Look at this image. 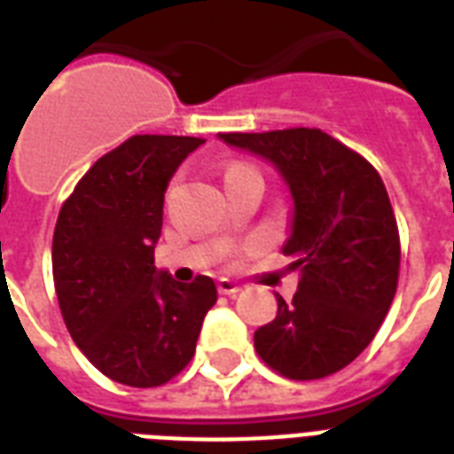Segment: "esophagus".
I'll return each instance as SVG.
<instances>
[{"mask_svg":"<svg viewBox=\"0 0 454 454\" xmlns=\"http://www.w3.org/2000/svg\"><path fill=\"white\" fill-rule=\"evenodd\" d=\"M216 287H219L221 294H228V297L240 292V285L235 283V280H231V278H219V280H216Z\"/></svg>","mask_w":454,"mask_h":454,"instance_id":"1","label":"esophagus"}]
</instances>
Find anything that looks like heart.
Listing matches in <instances>:
<instances>
[{
    "mask_svg": "<svg viewBox=\"0 0 454 454\" xmlns=\"http://www.w3.org/2000/svg\"><path fill=\"white\" fill-rule=\"evenodd\" d=\"M242 167H245V164H233L231 169H242ZM231 169H228V171H231Z\"/></svg>",
    "mask_w": 454,
    "mask_h": 454,
    "instance_id": "obj_1",
    "label": "heart"
}]
</instances>
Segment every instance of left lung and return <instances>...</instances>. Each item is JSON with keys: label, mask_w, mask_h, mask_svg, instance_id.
<instances>
[{"label": "left lung", "mask_w": 454, "mask_h": 454, "mask_svg": "<svg viewBox=\"0 0 454 454\" xmlns=\"http://www.w3.org/2000/svg\"><path fill=\"white\" fill-rule=\"evenodd\" d=\"M269 160L290 188L283 254L299 270L297 294H276L278 316L254 348L290 380H323L356 360L384 323L401 269V240L384 181L365 157L320 129L219 134Z\"/></svg>", "instance_id": "1"}]
</instances>
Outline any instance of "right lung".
<instances>
[{
	"instance_id": "right-lung-1",
	"label": "right lung",
	"mask_w": 454,
	"mask_h": 454,
	"mask_svg": "<svg viewBox=\"0 0 454 454\" xmlns=\"http://www.w3.org/2000/svg\"><path fill=\"white\" fill-rule=\"evenodd\" d=\"M205 138H127L96 160L63 202L53 231V285L80 351L113 381L162 387L191 363L212 278L176 283L155 269L164 192Z\"/></svg>"
}]
</instances>
